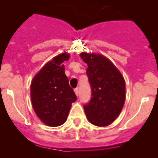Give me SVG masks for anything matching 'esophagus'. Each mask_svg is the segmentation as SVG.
Masks as SVG:
<instances>
[{"instance_id":"34e87169","label":"esophagus","mask_w":158,"mask_h":158,"mask_svg":"<svg viewBox=\"0 0 158 158\" xmlns=\"http://www.w3.org/2000/svg\"><path fill=\"white\" fill-rule=\"evenodd\" d=\"M74 91H75V94H77V96L79 95V88H75V89H74Z\"/></svg>"}]
</instances>
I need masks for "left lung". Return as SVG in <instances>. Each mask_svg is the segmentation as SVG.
Masks as SVG:
<instances>
[{"label":"left lung","mask_w":158,"mask_h":158,"mask_svg":"<svg viewBox=\"0 0 158 158\" xmlns=\"http://www.w3.org/2000/svg\"><path fill=\"white\" fill-rule=\"evenodd\" d=\"M88 64L87 76L91 87V99L84 105L88 121L97 126H106L120 114L126 99V84L109 59L102 55L81 52Z\"/></svg>","instance_id":"obj_1"}]
</instances>
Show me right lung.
<instances>
[{"mask_svg": "<svg viewBox=\"0 0 158 158\" xmlns=\"http://www.w3.org/2000/svg\"><path fill=\"white\" fill-rule=\"evenodd\" d=\"M69 57L66 52L54 57L36 74L31 83L32 108L39 118L49 126L64 123L71 104L77 99L64 73L63 62Z\"/></svg>", "mask_w": 158, "mask_h": 158, "instance_id": "obj_1", "label": "right lung"}]
</instances>
